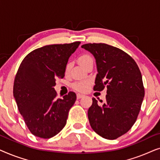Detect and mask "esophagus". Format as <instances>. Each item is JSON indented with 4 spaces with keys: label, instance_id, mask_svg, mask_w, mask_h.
<instances>
[{
    "label": "esophagus",
    "instance_id": "obj_1",
    "mask_svg": "<svg viewBox=\"0 0 160 160\" xmlns=\"http://www.w3.org/2000/svg\"><path fill=\"white\" fill-rule=\"evenodd\" d=\"M84 95H82V94H77V95H76V98H77V99H80V98H84Z\"/></svg>",
    "mask_w": 160,
    "mask_h": 160
}]
</instances>
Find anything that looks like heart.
<instances>
[{
    "instance_id": "obj_1",
    "label": "heart",
    "mask_w": 160,
    "mask_h": 160,
    "mask_svg": "<svg viewBox=\"0 0 160 160\" xmlns=\"http://www.w3.org/2000/svg\"><path fill=\"white\" fill-rule=\"evenodd\" d=\"M78 62L79 64L84 68H86L89 63L93 62V58L91 55L88 54H83L78 58ZM70 63H68L66 67H65V72H68L70 69ZM91 85V82L89 80H82L79 82H76L73 83L72 87L74 89L82 92H85L88 90L89 87Z\"/></svg>"
}]
</instances>
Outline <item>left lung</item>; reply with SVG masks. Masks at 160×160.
<instances>
[{"mask_svg": "<svg viewBox=\"0 0 160 160\" xmlns=\"http://www.w3.org/2000/svg\"><path fill=\"white\" fill-rule=\"evenodd\" d=\"M82 47L96 60L98 73L93 89L107 88L103 104L92 98L88 110L89 124L101 137L117 139L130 130L141 110L145 94L141 71L132 57L119 48L101 43Z\"/></svg>", "mask_w": 160, "mask_h": 160, "instance_id": "left-lung-1", "label": "left lung"}]
</instances>
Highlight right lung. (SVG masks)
<instances>
[{
	"mask_svg": "<svg viewBox=\"0 0 160 160\" xmlns=\"http://www.w3.org/2000/svg\"><path fill=\"white\" fill-rule=\"evenodd\" d=\"M80 41L47 45L30 52L15 76L13 94L25 123L32 135L50 138L65 126L76 100L73 92L57 99L56 78L65 76L70 56Z\"/></svg>",
	"mask_w": 160,
	"mask_h": 160,
	"instance_id": "obj_1",
	"label": "right lung"
}]
</instances>
